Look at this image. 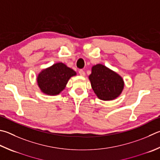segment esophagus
Wrapping results in <instances>:
<instances>
[{
	"mask_svg": "<svg viewBox=\"0 0 160 160\" xmlns=\"http://www.w3.org/2000/svg\"><path fill=\"white\" fill-rule=\"evenodd\" d=\"M79 74H80V75H81V76H85V72L82 70V69H80V70L79 71Z\"/></svg>",
	"mask_w": 160,
	"mask_h": 160,
	"instance_id": "34e87169",
	"label": "esophagus"
}]
</instances>
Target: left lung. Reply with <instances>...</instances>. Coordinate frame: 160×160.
Returning a JSON list of instances; mask_svg holds the SVG:
<instances>
[{
    "instance_id": "8db88e82",
    "label": "left lung",
    "mask_w": 160,
    "mask_h": 160,
    "mask_svg": "<svg viewBox=\"0 0 160 160\" xmlns=\"http://www.w3.org/2000/svg\"><path fill=\"white\" fill-rule=\"evenodd\" d=\"M89 78L93 90L101 100L115 99L124 88L122 78L102 64L93 66Z\"/></svg>"
}]
</instances>
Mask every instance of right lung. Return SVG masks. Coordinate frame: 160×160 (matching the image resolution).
Listing matches in <instances>:
<instances>
[{
  "label": "right lung",
  "mask_w": 160,
  "mask_h": 160,
  "mask_svg": "<svg viewBox=\"0 0 160 160\" xmlns=\"http://www.w3.org/2000/svg\"><path fill=\"white\" fill-rule=\"evenodd\" d=\"M75 75L76 72L72 69L62 63H57L40 72L38 83L45 94L56 95L65 88L69 78Z\"/></svg>",
  "instance_id": "obj_1"
}]
</instances>
